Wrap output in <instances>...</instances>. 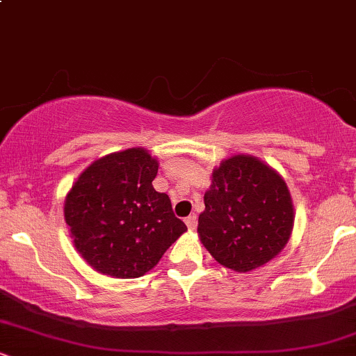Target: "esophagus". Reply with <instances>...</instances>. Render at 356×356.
Returning a JSON list of instances; mask_svg holds the SVG:
<instances>
[{"instance_id": "1", "label": "esophagus", "mask_w": 356, "mask_h": 356, "mask_svg": "<svg viewBox=\"0 0 356 356\" xmlns=\"http://www.w3.org/2000/svg\"><path fill=\"white\" fill-rule=\"evenodd\" d=\"M186 224L191 231H194L195 226H197V218H195L194 214L189 216V218H186Z\"/></svg>"}]
</instances>
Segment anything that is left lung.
<instances>
[{"label": "left lung", "mask_w": 356, "mask_h": 356, "mask_svg": "<svg viewBox=\"0 0 356 356\" xmlns=\"http://www.w3.org/2000/svg\"><path fill=\"white\" fill-rule=\"evenodd\" d=\"M197 232L222 266L248 273L283 251L295 224L291 194L273 167L252 155H232L212 170Z\"/></svg>", "instance_id": "1"}]
</instances>
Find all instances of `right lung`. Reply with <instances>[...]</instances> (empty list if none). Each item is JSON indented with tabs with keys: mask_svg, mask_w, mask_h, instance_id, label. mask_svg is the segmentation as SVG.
Returning a JSON list of instances; mask_svg holds the SVG:
<instances>
[{
	"mask_svg": "<svg viewBox=\"0 0 356 356\" xmlns=\"http://www.w3.org/2000/svg\"><path fill=\"white\" fill-rule=\"evenodd\" d=\"M159 162L145 149L92 162L65 199V220L76 251L102 275L144 276L187 231L169 195L154 189Z\"/></svg>",
	"mask_w": 356,
	"mask_h": 356,
	"instance_id": "add662e5",
	"label": "right lung"
}]
</instances>
